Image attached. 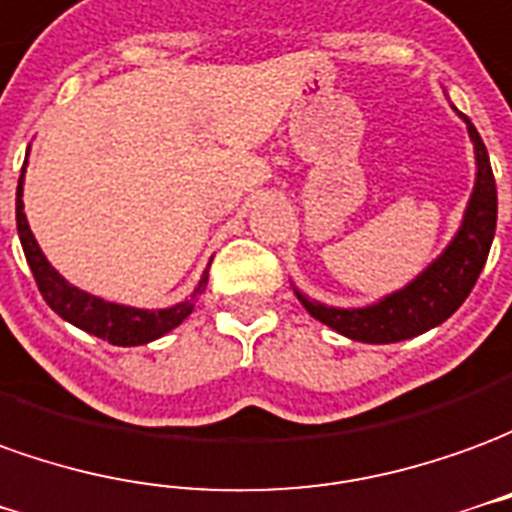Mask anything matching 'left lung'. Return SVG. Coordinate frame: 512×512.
Instances as JSON below:
<instances>
[{"label": "left lung", "mask_w": 512, "mask_h": 512, "mask_svg": "<svg viewBox=\"0 0 512 512\" xmlns=\"http://www.w3.org/2000/svg\"><path fill=\"white\" fill-rule=\"evenodd\" d=\"M463 121L469 126V137L474 143L477 181H474V192H471L466 215H463V226L449 242V248L405 289L383 297L375 306L331 308L314 303L297 292L300 303L306 306L314 320H320L322 325H328L355 342L391 344L413 339V336L441 325L469 297L482 267H485L491 242H494L496 181L482 137L466 115H463Z\"/></svg>", "instance_id": "8db88e82"}]
</instances>
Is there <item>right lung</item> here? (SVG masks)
<instances>
[{
	"label": "right lung",
	"instance_id": "add662e5",
	"mask_svg": "<svg viewBox=\"0 0 512 512\" xmlns=\"http://www.w3.org/2000/svg\"><path fill=\"white\" fill-rule=\"evenodd\" d=\"M24 173L18 176V190H16V226H18V239H21V248L27 256L32 275H35V284L41 289L43 300L57 311L63 320H68L76 328L99 336L104 342L118 344V347H134V344H148L173 331L176 325L190 317V311L195 308V297L201 295L206 289L209 275L204 273L198 289L192 292L190 300L176 303L170 308H159V311H148V308H132V306H118V303H107L101 297H93L82 289H76L65 281L63 275L54 270L52 264L46 262V256L38 248V242L32 237L30 223L24 215V201H21V192H24Z\"/></svg>",
	"mask_w": 512,
	"mask_h": 512
}]
</instances>
